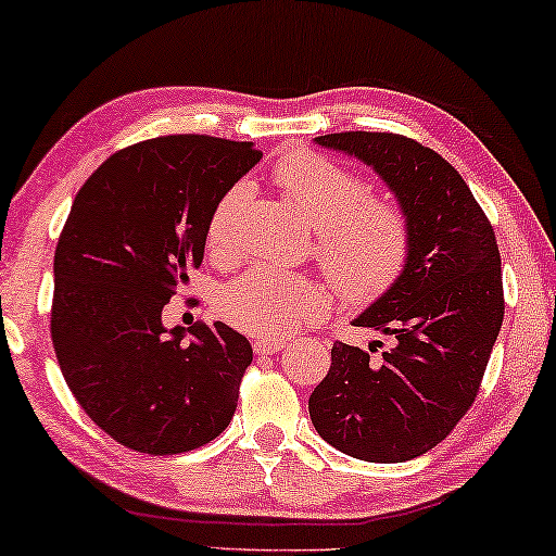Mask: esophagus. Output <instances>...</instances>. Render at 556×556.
I'll use <instances>...</instances> for the list:
<instances>
[{
	"mask_svg": "<svg viewBox=\"0 0 556 556\" xmlns=\"http://www.w3.org/2000/svg\"><path fill=\"white\" fill-rule=\"evenodd\" d=\"M285 346H287V343L281 339H254V343H252L254 354H257V356L277 354V351H281Z\"/></svg>",
	"mask_w": 556,
	"mask_h": 556,
	"instance_id": "1",
	"label": "esophagus"
}]
</instances>
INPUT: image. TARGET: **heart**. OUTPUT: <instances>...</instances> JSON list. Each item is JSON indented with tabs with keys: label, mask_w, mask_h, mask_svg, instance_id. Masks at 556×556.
<instances>
[{
	"label": "heart",
	"mask_w": 556,
	"mask_h": 556,
	"mask_svg": "<svg viewBox=\"0 0 556 556\" xmlns=\"http://www.w3.org/2000/svg\"><path fill=\"white\" fill-rule=\"evenodd\" d=\"M271 178L316 232V262L354 304H371L399 285L413 250L410 219L393 200L368 198V182L314 151H292ZM250 202V185L225 192L207 223V250L217 260L237 252V219ZM333 294L321 281L257 267L230 281L217 296L227 324L254 337H287L319 321Z\"/></svg>",
	"instance_id": "obj_1"
}]
</instances>
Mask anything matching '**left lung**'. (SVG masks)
<instances>
[{
    "label": "left lung",
    "mask_w": 556,
    "mask_h": 556,
    "mask_svg": "<svg viewBox=\"0 0 556 556\" xmlns=\"http://www.w3.org/2000/svg\"><path fill=\"white\" fill-rule=\"evenodd\" d=\"M314 140L381 175L410 219L413 250L399 285L354 319L393 349L374 358L333 343L309 416L351 457L413 460L451 435L480 391L505 316L495 232L460 173L418 140L366 130Z\"/></svg>",
    "instance_id": "left-lung-1"
}]
</instances>
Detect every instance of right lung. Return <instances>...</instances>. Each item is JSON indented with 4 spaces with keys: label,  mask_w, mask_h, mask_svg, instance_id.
Wrapping results in <instances>:
<instances>
[{
    "label": "right lung",
    "mask_w": 556,
    "mask_h": 556,
    "mask_svg": "<svg viewBox=\"0 0 556 556\" xmlns=\"http://www.w3.org/2000/svg\"><path fill=\"white\" fill-rule=\"evenodd\" d=\"M260 157L213 136L143 140L74 200L54 254L51 341L86 416L130 451H195L235 416L250 341L223 321L167 331L161 316L202 264L219 198Z\"/></svg>",
    "instance_id": "1"
}]
</instances>
